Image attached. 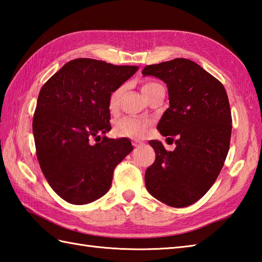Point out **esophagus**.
<instances>
[{"instance_id":"obj_1","label":"esophagus","mask_w":262,"mask_h":262,"mask_svg":"<svg viewBox=\"0 0 262 262\" xmlns=\"http://www.w3.org/2000/svg\"><path fill=\"white\" fill-rule=\"evenodd\" d=\"M141 145H143V143H142V142L133 141V146H134V147H138V146H141Z\"/></svg>"}]
</instances>
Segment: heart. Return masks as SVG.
Listing matches in <instances>:
<instances>
[{
    "mask_svg": "<svg viewBox=\"0 0 262 262\" xmlns=\"http://www.w3.org/2000/svg\"><path fill=\"white\" fill-rule=\"evenodd\" d=\"M159 83L146 82L142 86V92L144 96L154 88L159 86ZM124 92V88H118L111 93L109 99V110L115 114L119 107V101L121 94ZM151 128V121L136 117H124L116 121L114 132L116 136L119 137H129V138H142L145 136Z\"/></svg>",
    "mask_w": 262,
    "mask_h": 262,
    "instance_id": "obj_1",
    "label": "heart"
}]
</instances>
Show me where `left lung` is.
I'll return each mask as SVG.
<instances>
[{"mask_svg":"<svg viewBox=\"0 0 262 262\" xmlns=\"http://www.w3.org/2000/svg\"><path fill=\"white\" fill-rule=\"evenodd\" d=\"M142 74L168 88L170 107L158 129L176 144L169 152L149 141L155 161L145 172L146 189L165 205L187 207L209 190L224 165L232 133L229 98L223 84L190 59L147 65Z\"/></svg>","mask_w":262,"mask_h":262,"instance_id":"8db88e82","label":"left lung"}]
</instances>
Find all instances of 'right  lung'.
<instances>
[{"label":"right lung","instance_id":"obj_1","mask_svg":"<svg viewBox=\"0 0 262 262\" xmlns=\"http://www.w3.org/2000/svg\"><path fill=\"white\" fill-rule=\"evenodd\" d=\"M138 66L91 58L66 63L39 92L32 120L37 159L65 202L84 205L107 193L116 165L133 151L128 138H108L111 93ZM103 141L92 144V139Z\"/></svg>","mask_w":262,"mask_h":262}]
</instances>
